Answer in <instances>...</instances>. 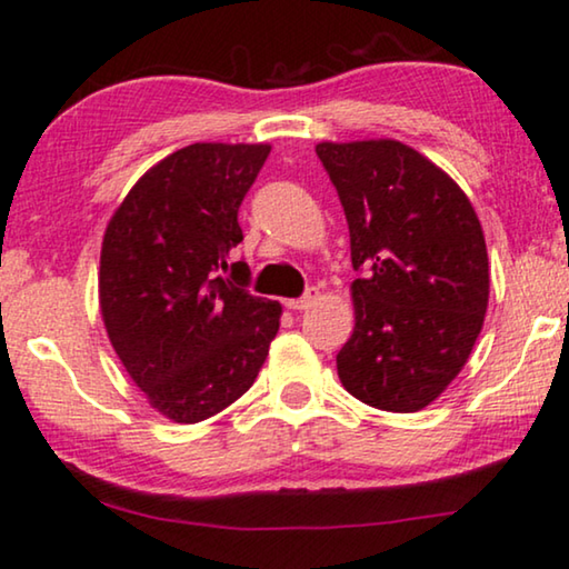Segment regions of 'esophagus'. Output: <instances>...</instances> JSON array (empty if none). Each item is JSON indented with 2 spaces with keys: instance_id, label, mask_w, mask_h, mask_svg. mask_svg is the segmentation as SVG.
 <instances>
[{
  "instance_id": "1",
  "label": "esophagus",
  "mask_w": 569,
  "mask_h": 569,
  "mask_svg": "<svg viewBox=\"0 0 569 569\" xmlns=\"http://www.w3.org/2000/svg\"><path fill=\"white\" fill-rule=\"evenodd\" d=\"M317 299H320V291H317V289H307L305 297L289 299V301H286V307H289V309H309L312 305H317Z\"/></svg>"
}]
</instances>
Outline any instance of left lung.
I'll list each match as a JSON object with an SVG mask.
<instances>
[{
  "label": "left lung",
  "mask_w": 569,
  "mask_h": 569,
  "mask_svg": "<svg viewBox=\"0 0 569 569\" xmlns=\"http://www.w3.org/2000/svg\"><path fill=\"white\" fill-rule=\"evenodd\" d=\"M317 156L338 189L359 272L338 377L361 403L419 411L456 380L481 332V223L463 189L403 142H320Z\"/></svg>",
  "instance_id": "8db88e82"
}]
</instances>
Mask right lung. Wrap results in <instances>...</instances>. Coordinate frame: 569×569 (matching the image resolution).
<instances>
[{
    "instance_id": "1",
    "label": "right lung",
    "mask_w": 569,
    "mask_h": 569,
    "mask_svg": "<svg viewBox=\"0 0 569 569\" xmlns=\"http://www.w3.org/2000/svg\"><path fill=\"white\" fill-rule=\"evenodd\" d=\"M270 146L194 142L130 189L101 249V315L150 406L179 423L210 419L252 388L280 305L247 291L231 262L239 208Z\"/></svg>"
}]
</instances>
